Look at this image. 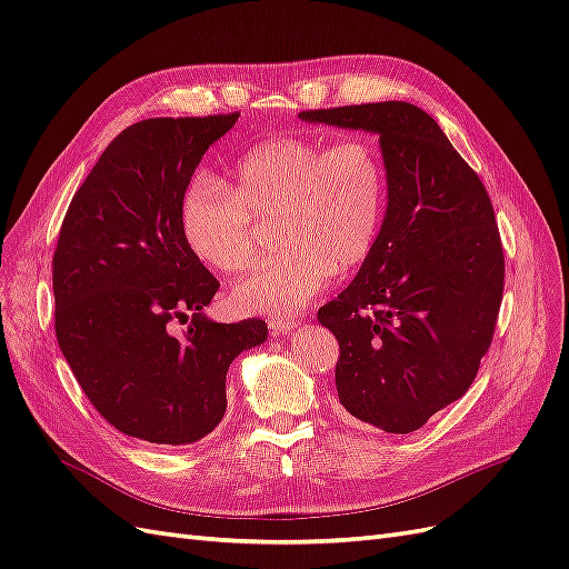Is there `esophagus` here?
Wrapping results in <instances>:
<instances>
[{"mask_svg": "<svg viewBox=\"0 0 569 569\" xmlns=\"http://www.w3.org/2000/svg\"><path fill=\"white\" fill-rule=\"evenodd\" d=\"M270 327L274 335H289L291 330H297L299 322L297 320H282V318H272L270 320Z\"/></svg>", "mask_w": 569, "mask_h": 569, "instance_id": "34e87169", "label": "esophagus"}]
</instances>
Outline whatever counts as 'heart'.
Wrapping results in <instances>:
<instances>
[{
    "instance_id": "1",
    "label": "heart",
    "mask_w": 569,
    "mask_h": 569,
    "mask_svg": "<svg viewBox=\"0 0 569 569\" xmlns=\"http://www.w3.org/2000/svg\"><path fill=\"white\" fill-rule=\"evenodd\" d=\"M387 161L368 134L330 142L280 137L237 161L234 187L199 176L182 194L187 249L220 272L247 270L258 253V222L278 218L284 247L232 289L244 313L295 316L332 280L358 268L380 237Z\"/></svg>"
}]
</instances>
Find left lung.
Instances as JSON below:
<instances>
[{"instance_id":"8db88e82","label":"left lung","mask_w":569,"mask_h":569,"mask_svg":"<svg viewBox=\"0 0 569 569\" xmlns=\"http://www.w3.org/2000/svg\"><path fill=\"white\" fill-rule=\"evenodd\" d=\"M299 118L380 134L389 178L380 237L318 320L339 343L343 416L416 432L470 389L491 347L506 258L487 187L437 120L408 101Z\"/></svg>"}]
</instances>
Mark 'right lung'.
<instances>
[{"label":"right lung","mask_w":569,"mask_h":569,"mask_svg":"<svg viewBox=\"0 0 569 569\" xmlns=\"http://www.w3.org/2000/svg\"><path fill=\"white\" fill-rule=\"evenodd\" d=\"M237 118L126 128L68 206L51 258L63 358L99 416L149 443L184 446L213 432L228 408L230 363L268 337L263 320L201 313L220 282L180 230L194 168Z\"/></svg>","instance_id":"right-lung-1"}]
</instances>
